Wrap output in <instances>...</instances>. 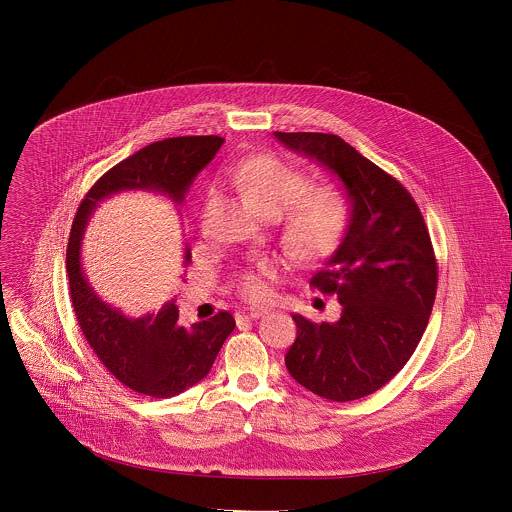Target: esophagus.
<instances>
[{
	"instance_id": "obj_1",
	"label": "esophagus",
	"mask_w": 512,
	"mask_h": 512,
	"mask_svg": "<svg viewBox=\"0 0 512 512\" xmlns=\"http://www.w3.org/2000/svg\"><path fill=\"white\" fill-rule=\"evenodd\" d=\"M266 313V309H260V307H244V309H238L236 311V321H252V319H260L262 315Z\"/></svg>"
}]
</instances>
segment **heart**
<instances>
[{
  "label": "heart",
  "instance_id": "obj_1",
  "mask_svg": "<svg viewBox=\"0 0 512 512\" xmlns=\"http://www.w3.org/2000/svg\"><path fill=\"white\" fill-rule=\"evenodd\" d=\"M236 189L258 215L282 217L284 250L297 262H319L341 244L349 228L347 197L333 185H309L305 177L274 155H250L230 173ZM280 262L262 258L242 272L236 290L248 301L268 297V280L278 274Z\"/></svg>",
  "mask_w": 512,
  "mask_h": 512
}]
</instances>
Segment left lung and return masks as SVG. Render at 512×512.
I'll use <instances>...</instances> for the list:
<instances>
[{
    "instance_id": "8db88e82",
    "label": "left lung",
    "mask_w": 512,
    "mask_h": 512,
    "mask_svg": "<svg viewBox=\"0 0 512 512\" xmlns=\"http://www.w3.org/2000/svg\"><path fill=\"white\" fill-rule=\"evenodd\" d=\"M337 175L351 199L349 228L309 286L341 303L335 323L297 325L286 366L313 394L359 400L392 380L416 351L434 307L438 262L412 195L335 134L274 132Z\"/></svg>"
}]
</instances>
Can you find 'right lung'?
<instances>
[{
    "label": "right lung",
    "mask_w": 512,
    "mask_h": 512,
    "mask_svg": "<svg viewBox=\"0 0 512 512\" xmlns=\"http://www.w3.org/2000/svg\"><path fill=\"white\" fill-rule=\"evenodd\" d=\"M222 144L219 136H181L142 147L92 185L74 217L67 272L76 321L102 365L122 384L149 398H171L201 382L236 327L234 317L219 311L187 329L179 323L175 297L157 313L128 315L86 282L80 266L82 234L94 209L122 191H155L181 205L197 173ZM183 262H191L189 248Z\"/></svg>",
    "instance_id": "obj_1"
}]
</instances>
